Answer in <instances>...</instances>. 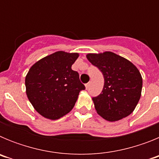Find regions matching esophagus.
Returning a JSON list of instances; mask_svg holds the SVG:
<instances>
[{
	"instance_id": "esophagus-1",
	"label": "esophagus",
	"mask_w": 159,
	"mask_h": 159,
	"mask_svg": "<svg viewBox=\"0 0 159 159\" xmlns=\"http://www.w3.org/2000/svg\"><path fill=\"white\" fill-rule=\"evenodd\" d=\"M89 86H90V83H88V84H85V88H86V89H88Z\"/></svg>"
}]
</instances>
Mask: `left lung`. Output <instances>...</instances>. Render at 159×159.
<instances>
[{
  "mask_svg": "<svg viewBox=\"0 0 159 159\" xmlns=\"http://www.w3.org/2000/svg\"><path fill=\"white\" fill-rule=\"evenodd\" d=\"M86 57L104 77L102 93L92 99L97 113L109 122L130 116L139 101L143 88V78L136 66L112 52L88 53Z\"/></svg>",
  "mask_w": 159,
  "mask_h": 159,
  "instance_id": "1",
  "label": "left lung"
}]
</instances>
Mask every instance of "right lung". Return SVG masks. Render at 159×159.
Returning a JSON list of instances; mask_svg holds the SVG:
<instances>
[{"label": "right lung", "instance_id": "right-lung-1", "mask_svg": "<svg viewBox=\"0 0 159 159\" xmlns=\"http://www.w3.org/2000/svg\"><path fill=\"white\" fill-rule=\"evenodd\" d=\"M77 52L58 51L35 63L25 76L28 99L46 119L56 120L69 113L80 91L85 89L79 73L71 69Z\"/></svg>", "mask_w": 159, "mask_h": 159}]
</instances>
